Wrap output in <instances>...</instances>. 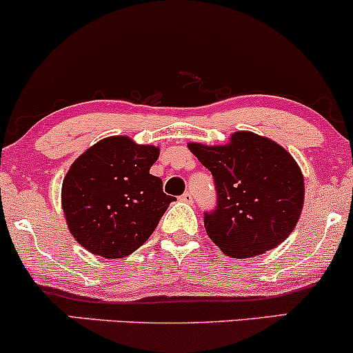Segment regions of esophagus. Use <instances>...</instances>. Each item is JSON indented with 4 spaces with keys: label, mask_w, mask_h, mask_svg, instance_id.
I'll return each instance as SVG.
<instances>
[{
    "label": "esophagus",
    "mask_w": 353,
    "mask_h": 353,
    "mask_svg": "<svg viewBox=\"0 0 353 353\" xmlns=\"http://www.w3.org/2000/svg\"><path fill=\"white\" fill-rule=\"evenodd\" d=\"M180 198H181V200H183V201H193V193H192V192H185L183 195H181Z\"/></svg>",
    "instance_id": "34e87169"
}]
</instances>
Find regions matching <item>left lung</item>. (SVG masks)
I'll list each match as a JSON object with an SVG mask.
<instances>
[{
	"label": "left lung",
	"mask_w": 353,
	"mask_h": 353,
	"mask_svg": "<svg viewBox=\"0 0 353 353\" xmlns=\"http://www.w3.org/2000/svg\"><path fill=\"white\" fill-rule=\"evenodd\" d=\"M188 148L215 181L216 205L205 212V228L221 252L255 256L294 232L305 187L302 170L287 150L250 132L233 133L227 145Z\"/></svg>",
	"instance_id": "8db88e82"
}]
</instances>
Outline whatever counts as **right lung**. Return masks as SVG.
I'll return each instance as SVG.
<instances>
[{"label": "right lung", "instance_id": "obj_1", "mask_svg": "<svg viewBox=\"0 0 353 353\" xmlns=\"http://www.w3.org/2000/svg\"><path fill=\"white\" fill-rule=\"evenodd\" d=\"M157 146L128 137L94 143L70 166L61 207L71 235L103 259H123L140 248L175 198L150 173Z\"/></svg>", "mask_w": 353, "mask_h": 353}]
</instances>
